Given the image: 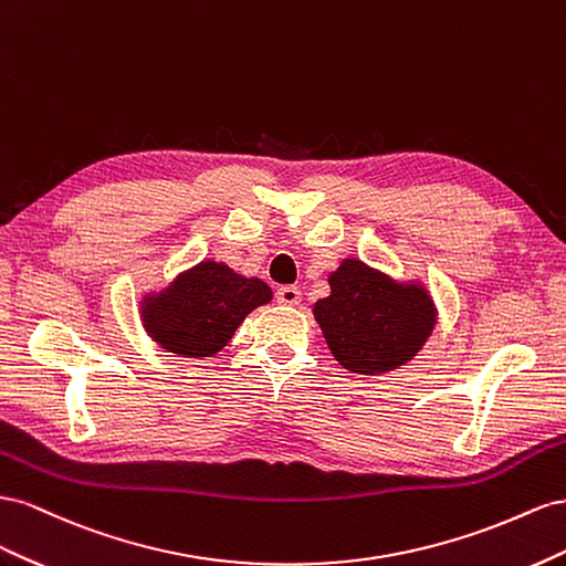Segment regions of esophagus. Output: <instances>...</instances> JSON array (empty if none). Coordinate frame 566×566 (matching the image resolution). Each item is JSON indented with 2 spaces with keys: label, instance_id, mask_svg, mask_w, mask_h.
<instances>
[{
  "label": "esophagus",
  "instance_id": "1",
  "mask_svg": "<svg viewBox=\"0 0 566 566\" xmlns=\"http://www.w3.org/2000/svg\"><path fill=\"white\" fill-rule=\"evenodd\" d=\"M277 303L282 305H298L301 303V289L298 286H280L277 294H274Z\"/></svg>",
  "mask_w": 566,
  "mask_h": 566
}]
</instances>
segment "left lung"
Listing matches in <instances>:
<instances>
[{
	"label": "left lung",
	"mask_w": 566,
	"mask_h": 566,
	"mask_svg": "<svg viewBox=\"0 0 566 566\" xmlns=\"http://www.w3.org/2000/svg\"><path fill=\"white\" fill-rule=\"evenodd\" d=\"M332 294L313 308L338 365L358 375H384L406 365L436 325L429 292L346 258L329 274Z\"/></svg>",
	"instance_id": "8db88e82"
}]
</instances>
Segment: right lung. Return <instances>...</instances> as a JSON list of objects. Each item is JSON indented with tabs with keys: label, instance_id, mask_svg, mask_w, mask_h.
Listing matches in <instances>:
<instances>
[{
	"label": "right lung",
	"instance_id": "right-lung-1",
	"mask_svg": "<svg viewBox=\"0 0 566 566\" xmlns=\"http://www.w3.org/2000/svg\"><path fill=\"white\" fill-rule=\"evenodd\" d=\"M270 301L272 289L263 280L203 261L160 294L144 298L142 322L160 348L182 358H211L228 346L251 311Z\"/></svg>",
	"mask_w": 566,
	"mask_h": 566
}]
</instances>
